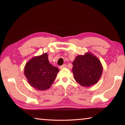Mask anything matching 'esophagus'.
I'll return each instance as SVG.
<instances>
[{
    "label": "esophagus",
    "mask_w": 125,
    "mask_h": 125,
    "mask_svg": "<svg viewBox=\"0 0 125 125\" xmlns=\"http://www.w3.org/2000/svg\"><path fill=\"white\" fill-rule=\"evenodd\" d=\"M67 67V65L65 64H64L62 65H61V66L60 67V69H63V68H66Z\"/></svg>",
    "instance_id": "esophagus-1"
}]
</instances>
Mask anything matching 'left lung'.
Returning <instances> with one entry per match:
<instances>
[{"label":"left lung","instance_id":"8db88e82","mask_svg":"<svg viewBox=\"0 0 125 125\" xmlns=\"http://www.w3.org/2000/svg\"><path fill=\"white\" fill-rule=\"evenodd\" d=\"M100 61L90 52L78 55L73 62L74 78L80 85L90 87L98 83L103 73Z\"/></svg>","mask_w":125,"mask_h":125}]
</instances>
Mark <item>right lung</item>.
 Returning <instances> with one entry per match:
<instances>
[{
	"label": "right lung",
	"mask_w": 125,
	"mask_h": 125,
	"mask_svg": "<svg viewBox=\"0 0 125 125\" xmlns=\"http://www.w3.org/2000/svg\"><path fill=\"white\" fill-rule=\"evenodd\" d=\"M58 72V68L49 63L46 53L33 57L26 63L24 68V74L30 85L39 90L49 89Z\"/></svg>",
	"instance_id": "right-lung-1"
}]
</instances>
